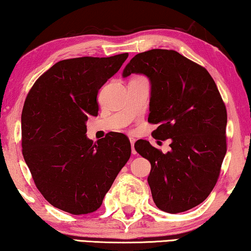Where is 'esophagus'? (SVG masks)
I'll return each mask as SVG.
<instances>
[{"instance_id":"1","label":"esophagus","mask_w":251,"mask_h":251,"mask_svg":"<svg viewBox=\"0 0 251 251\" xmlns=\"http://www.w3.org/2000/svg\"><path fill=\"white\" fill-rule=\"evenodd\" d=\"M129 141H130V145H132V153L133 154H135L136 153V151H135V149H134V143H135V138H133V137H130L129 138Z\"/></svg>"}]
</instances>
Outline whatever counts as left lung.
<instances>
[{
    "label": "left lung",
    "mask_w": 251,
    "mask_h": 251,
    "mask_svg": "<svg viewBox=\"0 0 251 251\" xmlns=\"http://www.w3.org/2000/svg\"><path fill=\"white\" fill-rule=\"evenodd\" d=\"M143 74L151 83L148 122L152 135L171 143L162 153L138 140L136 152L151 163L148 182L158 208L188 211L214 188L226 153V109L218 87L203 66L175 50H151L134 56L123 77Z\"/></svg>",
    "instance_id": "obj_1"
}]
</instances>
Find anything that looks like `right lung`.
I'll list each match as a JSON object with an SVG mask.
<instances>
[{"instance_id":"1","label":"right lung","mask_w":251,"mask_h":251,"mask_svg":"<svg viewBox=\"0 0 251 251\" xmlns=\"http://www.w3.org/2000/svg\"><path fill=\"white\" fill-rule=\"evenodd\" d=\"M127 57L124 53L59 61L25 98L22 154L45 200L62 211H97L128 161L132 150L124 134L110 132L96 143L85 135L88 116L98 115V91Z\"/></svg>"}]
</instances>
